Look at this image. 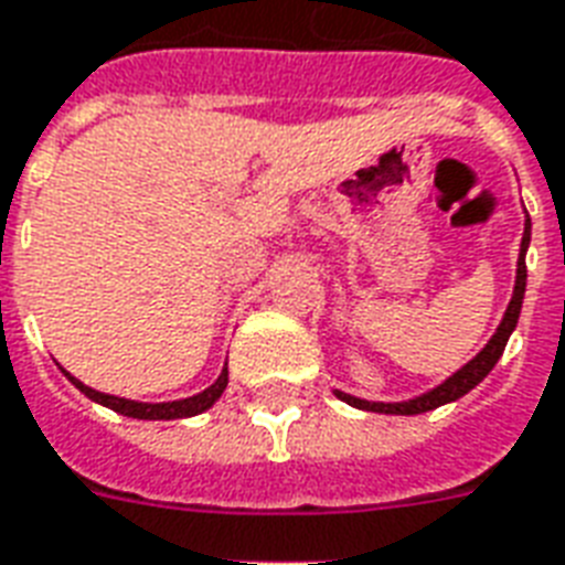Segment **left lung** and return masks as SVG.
Masks as SVG:
<instances>
[{
	"mask_svg": "<svg viewBox=\"0 0 565 565\" xmlns=\"http://www.w3.org/2000/svg\"><path fill=\"white\" fill-rule=\"evenodd\" d=\"M530 247V217L524 220V237H521V253H519V267H515V288H512V300H509L507 312H503V321L494 330V337L486 342V348L479 351L477 358L468 360L459 372H452L444 384H438L435 390H428L423 396H414L408 402H366V398L358 396H348L342 390H337V396L342 402H348L351 408L360 411H375V414H402V417H414V414H426V411H435L440 405H447V402H456L465 393L477 387L479 381L489 375L494 363L503 354V348H507L509 337H512V330L519 324L521 316V303H524V288H527V265H524V256H527Z\"/></svg>",
	"mask_w": 565,
	"mask_h": 565,
	"instance_id": "left-lung-1",
	"label": "left lung"
}]
</instances>
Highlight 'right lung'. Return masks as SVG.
Instances as JSON below:
<instances>
[{
    "mask_svg": "<svg viewBox=\"0 0 565 565\" xmlns=\"http://www.w3.org/2000/svg\"><path fill=\"white\" fill-rule=\"evenodd\" d=\"M65 372V369H62ZM67 381L74 384L79 393H86L92 402L97 405H104V408L116 411V414H125V417L134 419H184V417H196L202 411H207L220 396H223V390L228 384V369L220 372V379L211 384L207 390L196 393V396L190 398H175V402H134V398H121V396H109V393H100V390L86 387L83 381H76L71 372H65Z\"/></svg>",
    "mask_w": 565,
    "mask_h": 565,
    "instance_id": "right-lung-1",
    "label": "right lung"
}]
</instances>
